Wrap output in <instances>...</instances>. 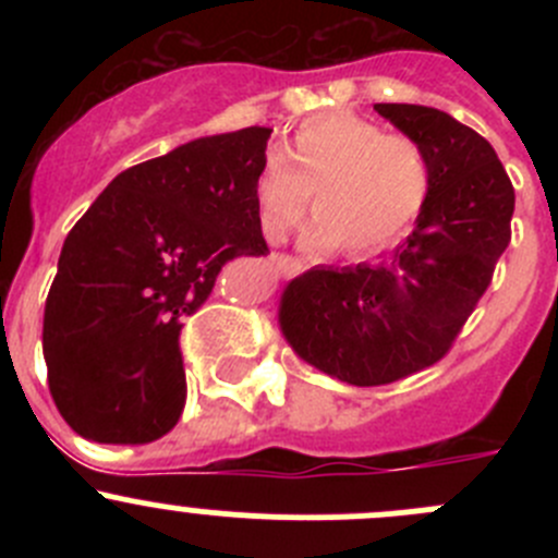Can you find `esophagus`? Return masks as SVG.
Instances as JSON below:
<instances>
[{
    "label": "esophagus",
    "instance_id": "esophagus-1",
    "mask_svg": "<svg viewBox=\"0 0 558 558\" xmlns=\"http://www.w3.org/2000/svg\"><path fill=\"white\" fill-rule=\"evenodd\" d=\"M272 264H275V269H278L280 275H291V272H296V269H300V262H296V258H291V256H286V253H275Z\"/></svg>",
    "mask_w": 558,
    "mask_h": 558
}]
</instances>
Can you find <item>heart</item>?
<instances>
[{
    "instance_id": "1",
    "label": "heart",
    "mask_w": 558,
    "mask_h": 558,
    "mask_svg": "<svg viewBox=\"0 0 558 558\" xmlns=\"http://www.w3.org/2000/svg\"><path fill=\"white\" fill-rule=\"evenodd\" d=\"M432 191L429 156L408 134L353 112H326L302 123L253 185L256 221L269 243L286 238L307 210L305 245H340L348 256L386 247L408 232Z\"/></svg>"
}]
</instances>
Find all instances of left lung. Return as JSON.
<instances>
[{"instance_id":"8db88e82","label":"left lung","mask_w":558,"mask_h":558,"mask_svg":"<svg viewBox=\"0 0 558 558\" xmlns=\"http://www.w3.org/2000/svg\"><path fill=\"white\" fill-rule=\"evenodd\" d=\"M429 156L432 191L397 251L375 264L313 267L280 296L300 359L351 386H386L451 351L510 243L515 191L486 137L424 105H375Z\"/></svg>"}]
</instances>
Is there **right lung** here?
I'll use <instances>...</instances> for the list:
<instances>
[{"instance_id": "obj_1", "label": "right lung", "mask_w": 558, "mask_h": 558, "mask_svg": "<svg viewBox=\"0 0 558 558\" xmlns=\"http://www.w3.org/2000/svg\"><path fill=\"white\" fill-rule=\"evenodd\" d=\"M269 134H213L129 167L66 234L43 356L50 397L81 437L143 446L178 424L183 318L223 264L269 253L253 207Z\"/></svg>"}]
</instances>
